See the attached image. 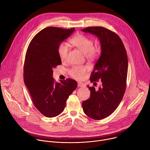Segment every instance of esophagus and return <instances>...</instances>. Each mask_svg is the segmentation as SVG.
Listing matches in <instances>:
<instances>
[{"label":"esophagus","mask_w":150,"mask_h":150,"mask_svg":"<svg viewBox=\"0 0 150 150\" xmlns=\"http://www.w3.org/2000/svg\"><path fill=\"white\" fill-rule=\"evenodd\" d=\"M78 87H85V84L83 83H82V82H78Z\"/></svg>","instance_id":"obj_1"}]
</instances>
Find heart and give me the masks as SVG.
Masks as SVG:
<instances>
[{
  "label": "heart",
  "mask_w": 150,
  "mask_h": 150,
  "mask_svg": "<svg viewBox=\"0 0 150 150\" xmlns=\"http://www.w3.org/2000/svg\"><path fill=\"white\" fill-rule=\"evenodd\" d=\"M71 43L79 49L88 59H95L97 57L101 52L99 46H94L93 40L83 34L75 35L71 40ZM69 46L65 42H61L57 49L59 56L62 61H65L68 57ZM88 67L83 66L73 67L69 71V74L74 78L78 79H82L86 76Z\"/></svg>",
  "instance_id": "b5f03b06"
}]
</instances>
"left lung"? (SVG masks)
Segmentation results:
<instances>
[{
	"label": "left lung",
	"instance_id": "left-lung-1",
	"mask_svg": "<svg viewBox=\"0 0 150 150\" xmlns=\"http://www.w3.org/2000/svg\"><path fill=\"white\" fill-rule=\"evenodd\" d=\"M96 35L100 42L101 55L90 76L91 82L101 80L96 90L89 88L90 98L82 102L83 112L89 117L100 120L110 116L121 102L126 90L128 61L123 42L117 34L101 27L82 30Z\"/></svg>",
	"mask_w": 150,
	"mask_h": 150
}]
</instances>
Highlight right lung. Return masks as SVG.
<instances>
[{"label":"right lung","mask_w":150,"mask_h":150,"mask_svg":"<svg viewBox=\"0 0 150 150\" xmlns=\"http://www.w3.org/2000/svg\"><path fill=\"white\" fill-rule=\"evenodd\" d=\"M58 27H47L37 33L27 50L24 80L37 109L47 117L63 112L69 96L78 86L72 79L56 82L53 69L61 65L58 47L75 31Z\"/></svg>","instance_id":"1"}]
</instances>
